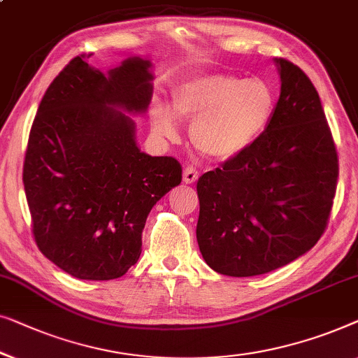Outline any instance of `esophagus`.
Wrapping results in <instances>:
<instances>
[{"instance_id":"obj_1","label":"esophagus","mask_w":358,"mask_h":358,"mask_svg":"<svg viewBox=\"0 0 358 358\" xmlns=\"http://www.w3.org/2000/svg\"><path fill=\"white\" fill-rule=\"evenodd\" d=\"M198 170H196V167H193V165H186L185 170H183V181L185 183H194L196 180H198Z\"/></svg>"}]
</instances>
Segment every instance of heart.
Wrapping results in <instances>:
<instances>
[{
	"mask_svg": "<svg viewBox=\"0 0 358 358\" xmlns=\"http://www.w3.org/2000/svg\"><path fill=\"white\" fill-rule=\"evenodd\" d=\"M173 112L193 120L191 143L199 152L214 159H230L256 141L274 115L273 89L259 79H241L224 73L194 76L173 89ZM154 129L175 138L178 124L167 107L152 108Z\"/></svg>",
	"mask_w": 358,
	"mask_h": 358,
	"instance_id": "heart-1",
	"label": "heart"
}]
</instances>
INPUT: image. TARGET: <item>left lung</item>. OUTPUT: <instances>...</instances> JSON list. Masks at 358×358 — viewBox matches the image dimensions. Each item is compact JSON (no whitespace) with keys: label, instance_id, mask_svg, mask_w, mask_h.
<instances>
[{"label":"left lung","instance_id":"left-lung-1","mask_svg":"<svg viewBox=\"0 0 358 358\" xmlns=\"http://www.w3.org/2000/svg\"><path fill=\"white\" fill-rule=\"evenodd\" d=\"M280 95L243 152L198 180L199 251L215 273L250 278L292 263L328 227L339 157L313 83L275 59Z\"/></svg>","mask_w":358,"mask_h":358}]
</instances>
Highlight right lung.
<instances>
[{"label": "right lung", "instance_id": "1", "mask_svg": "<svg viewBox=\"0 0 358 358\" xmlns=\"http://www.w3.org/2000/svg\"><path fill=\"white\" fill-rule=\"evenodd\" d=\"M89 57L73 58L45 92L22 181L43 256L78 279L110 280L139 259L145 219L181 183V165L141 152L133 120L113 110H148L149 62L129 58L103 76Z\"/></svg>", "mask_w": 358, "mask_h": 358}]
</instances>
